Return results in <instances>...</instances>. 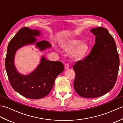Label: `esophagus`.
<instances>
[{"instance_id":"34e87169","label":"esophagus","mask_w":123,"mask_h":123,"mask_svg":"<svg viewBox=\"0 0 123 123\" xmlns=\"http://www.w3.org/2000/svg\"><path fill=\"white\" fill-rule=\"evenodd\" d=\"M69 65L68 64V63H66V64L64 65V68L66 69H69Z\"/></svg>"}]
</instances>
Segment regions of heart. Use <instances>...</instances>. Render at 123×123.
<instances>
[{
    "instance_id": "heart-1",
    "label": "heart",
    "mask_w": 123,
    "mask_h": 123,
    "mask_svg": "<svg viewBox=\"0 0 123 123\" xmlns=\"http://www.w3.org/2000/svg\"><path fill=\"white\" fill-rule=\"evenodd\" d=\"M75 47L76 48L73 51L72 54L73 56L77 59H81L84 56L89 48L87 42L81 43L80 40L76 38L70 39L63 45V49L66 50H70Z\"/></svg>"
}]
</instances>
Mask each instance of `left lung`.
Instances as JSON below:
<instances>
[{"label":"left lung","mask_w":123,"mask_h":123,"mask_svg":"<svg viewBox=\"0 0 123 123\" xmlns=\"http://www.w3.org/2000/svg\"><path fill=\"white\" fill-rule=\"evenodd\" d=\"M96 36L90 53L75 62L74 86L76 92L84 98L100 97L115 85L119 66V57L114 39L104 27L92 28Z\"/></svg>","instance_id":"obj_1"}]
</instances>
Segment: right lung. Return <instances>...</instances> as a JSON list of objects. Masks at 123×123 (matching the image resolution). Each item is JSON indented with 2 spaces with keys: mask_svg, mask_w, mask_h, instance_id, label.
<instances>
[{
  "mask_svg": "<svg viewBox=\"0 0 123 123\" xmlns=\"http://www.w3.org/2000/svg\"><path fill=\"white\" fill-rule=\"evenodd\" d=\"M40 34V31L28 27L20 29L9 42L5 62L12 88L22 96L33 99H38L48 95L53 88L56 78L64 70L62 62L49 61L42 57L40 64L31 74L23 75L17 71L14 60L18 49L35 43L36 46L42 51L51 47L50 44L46 41L37 42L35 36Z\"/></svg>",
  "mask_w": 123,
  "mask_h": 123,
  "instance_id": "right-lung-1",
  "label": "right lung"
}]
</instances>
